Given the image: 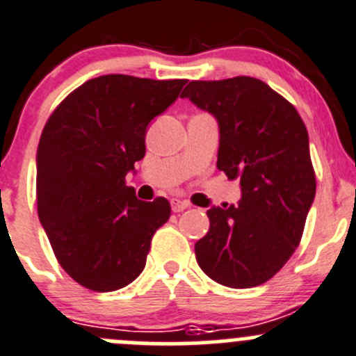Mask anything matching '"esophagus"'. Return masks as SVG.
I'll use <instances>...</instances> for the list:
<instances>
[{
	"label": "esophagus",
	"mask_w": 356,
	"mask_h": 356,
	"mask_svg": "<svg viewBox=\"0 0 356 356\" xmlns=\"http://www.w3.org/2000/svg\"><path fill=\"white\" fill-rule=\"evenodd\" d=\"M190 206L188 200H181V199H171V209L175 211V213H181L183 209H186V207Z\"/></svg>",
	"instance_id": "obj_1"
}]
</instances>
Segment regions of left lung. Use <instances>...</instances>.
Instances as JSON below:
<instances>
[{
	"mask_svg": "<svg viewBox=\"0 0 356 356\" xmlns=\"http://www.w3.org/2000/svg\"><path fill=\"white\" fill-rule=\"evenodd\" d=\"M220 124L218 170L241 179L238 206L211 207L195 258L214 282L265 284L299 245L316 188L308 131L296 107L263 81H190L181 93Z\"/></svg>",
	"mask_w": 356,
	"mask_h": 356,
	"instance_id": "obj_1",
	"label": "left lung"
}]
</instances>
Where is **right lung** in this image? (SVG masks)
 <instances>
[{
  "label": "right lung",
  "instance_id": "obj_1",
  "mask_svg": "<svg viewBox=\"0 0 356 356\" xmlns=\"http://www.w3.org/2000/svg\"><path fill=\"white\" fill-rule=\"evenodd\" d=\"M186 79L107 74L67 95L44 124L36 202L55 258L79 286L111 293L145 268L150 242L171 216L164 197L143 202L126 175L145 156V131Z\"/></svg>",
  "mask_w": 356,
  "mask_h": 356
}]
</instances>
